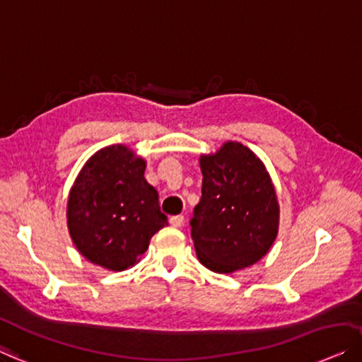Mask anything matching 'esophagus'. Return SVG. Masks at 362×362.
Returning <instances> with one entry per match:
<instances>
[{
    "label": "esophagus",
    "instance_id": "1",
    "mask_svg": "<svg viewBox=\"0 0 362 362\" xmlns=\"http://www.w3.org/2000/svg\"><path fill=\"white\" fill-rule=\"evenodd\" d=\"M170 223L173 225V227L180 228V227H182V223H185V217H182V216H173V217H170Z\"/></svg>",
    "mask_w": 362,
    "mask_h": 362
}]
</instances>
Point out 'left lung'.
<instances>
[{
	"label": "left lung",
	"instance_id": "8db88e82",
	"mask_svg": "<svg viewBox=\"0 0 362 362\" xmlns=\"http://www.w3.org/2000/svg\"><path fill=\"white\" fill-rule=\"evenodd\" d=\"M202 197L191 235L197 259L218 274L250 268L268 255L279 232V202L263 161L228 140L199 156Z\"/></svg>",
	"mask_w": 362,
	"mask_h": 362
}]
</instances>
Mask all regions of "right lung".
Wrapping results in <instances>:
<instances>
[{"label":"right lung","mask_w":362,"mask_h":362,"mask_svg":"<svg viewBox=\"0 0 362 362\" xmlns=\"http://www.w3.org/2000/svg\"><path fill=\"white\" fill-rule=\"evenodd\" d=\"M145 168L144 156L119 144L98 150L78 173L68 192L66 227L90 263L109 271L132 268L168 225Z\"/></svg>","instance_id":"right-lung-1"}]
</instances>
